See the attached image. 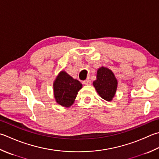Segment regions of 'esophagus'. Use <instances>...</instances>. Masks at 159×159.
Returning <instances> with one entry per match:
<instances>
[{"label":"esophagus","instance_id":"1","mask_svg":"<svg viewBox=\"0 0 159 159\" xmlns=\"http://www.w3.org/2000/svg\"><path fill=\"white\" fill-rule=\"evenodd\" d=\"M83 83L84 84V85H91V80L89 79H87L85 80H84V81H83Z\"/></svg>","mask_w":159,"mask_h":159}]
</instances>
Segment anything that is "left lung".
<instances>
[{
    "instance_id": "1",
    "label": "left lung",
    "mask_w": 159,
    "mask_h": 159,
    "mask_svg": "<svg viewBox=\"0 0 159 159\" xmlns=\"http://www.w3.org/2000/svg\"><path fill=\"white\" fill-rule=\"evenodd\" d=\"M93 85L102 98L111 101L116 94L118 82L112 71L101 67L97 70L96 80L93 82Z\"/></svg>"
}]
</instances>
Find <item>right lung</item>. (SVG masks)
Segmentation results:
<instances>
[{
    "instance_id": "1",
    "label": "right lung",
    "mask_w": 159,
    "mask_h": 159,
    "mask_svg": "<svg viewBox=\"0 0 159 159\" xmlns=\"http://www.w3.org/2000/svg\"><path fill=\"white\" fill-rule=\"evenodd\" d=\"M82 87L80 81L74 79L66 71H61L53 84L56 101L61 106L70 107L75 101L78 92Z\"/></svg>"
}]
</instances>
